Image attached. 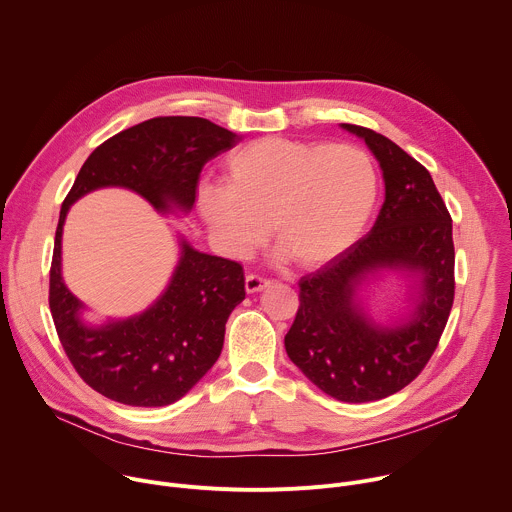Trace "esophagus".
Returning <instances> with one entry per match:
<instances>
[{
  "instance_id": "34e87169",
  "label": "esophagus",
  "mask_w": 512,
  "mask_h": 512,
  "mask_svg": "<svg viewBox=\"0 0 512 512\" xmlns=\"http://www.w3.org/2000/svg\"><path fill=\"white\" fill-rule=\"evenodd\" d=\"M269 283H271L269 279L259 277V275H255V273H249V275L245 277V289H247V294H257V291H263Z\"/></svg>"
}]
</instances>
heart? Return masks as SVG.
Instances as JSON below:
<instances>
[{"label":"heart","mask_w":512,"mask_h":512,"mask_svg":"<svg viewBox=\"0 0 512 512\" xmlns=\"http://www.w3.org/2000/svg\"><path fill=\"white\" fill-rule=\"evenodd\" d=\"M377 202V170L356 145L253 139L227 156L225 186L206 184L198 208L216 243L247 257L269 233L279 255L320 267L367 227ZM270 227H266V223Z\"/></svg>","instance_id":"1"}]
</instances>
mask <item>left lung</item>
Segmentation results:
<instances>
[{
	"mask_svg": "<svg viewBox=\"0 0 512 512\" xmlns=\"http://www.w3.org/2000/svg\"><path fill=\"white\" fill-rule=\"evenodd\" d=\"M340 127L377 158L385 202L369 235L300 279L285 352L326 395L367 403L407 387L440 342L454 304L452 218L429 172L397 143L360 125ZM383 272L403 274L412 289V308L391 325L361 302L363 285Z\"/></svg>",
	"mask_w": 512,
	"mask_h": 512,
	"instance_id": "8db88e82",
	"label": "left lung"
}]
</instances>
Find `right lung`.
<instances>
[{
    "label": "right lung",
    "instance_id": "1",
    "mask_svg": "<svg viewBox=\"0 0 512 512\" xmlns=\"http://www.w3.org/2000/svg\"><path fill=\"white\" fill-rule=\"evenodd\" d=\"M241 135L202 117H156L133 125L87 158L60 208L50 267V312L72 367L111 401L164 407L182 399L221 356L225 324L245 300L237 261L194 249L178 235L180 257L162 296L129 318L89 324L87 306L62 277V229L70 206L99 188H125L160 214H188L204 164Z\"/></svg>",
    "mask_w": 512,
    "mask_h": 512
}]
</instances>
